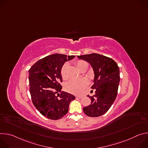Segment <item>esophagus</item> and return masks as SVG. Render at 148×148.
<instances>
[{"label": "esophagus", "instance_id": "1", "mask_svg": "<svg viewBox=\"0 0 148 148\" xmlns=\"http://www.w3.org/2000/svg\"><path fill=\"white\" fill-rule=\"evenodd\" d=\"M76 99H81L82 98V97H80V96H76Z\"/></svg>", "mask_w": 148, "mask_h": 148}]
</instances>
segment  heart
Returning a JSON list of instances; mask_svg holds the SVG:
<instances>
[{"label":"heart","instance_id":"1","mask_svg":"<svg viewBox=\"0 0 148 148\" xmlns=\"http://www.w3.org/2000/svg\"><path fill=\"white\" fill-rule=\"evenodd\" d=\"M86 62L82 60H77L75 64L79 70H81L84 65L86 64ZM68 64L65 63L61 69V75L62 79H66L68 78L67 74V70L68 68ZM88 84V81L86 78H81L77 79H71L65 84V90L69 93L80 95L83 92Z\"/></svg>","mask_w":148,"mask_h":148}]
</instances>
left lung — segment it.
Wrapping results in <instances>:
<instances>
[{
	"instance_id": "left-lung-1",
	"label": "left lung",
	"mask_w": 148,
	"mask_h": 148,
	"mask_svg": "<svg viewBox=\"0 0 148 148\" xmlns=\"http://www.w3.org/2000/svg\"><path fill=\"white\" fill-rule=\"evenodd\" d=\"M91 65L95 77L91 88L95 90L93 96L87 95L91 105L84 107L88 116L98 117L106 113L116 99L120 81L119 69L112 58L97 53L77 56Z\"/></svg>"
}]
</instances>
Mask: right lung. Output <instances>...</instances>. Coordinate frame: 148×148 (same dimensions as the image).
Masks as SVG:
<instances>
[{
    "mask_svg": "<svg viewBox=\"0 0 148 148\" xmlns=\"http://www.w3.org/2000/svg\"><path fill=\"white\" fill-rule=\"evenodd\" d=\"M74 56L55 54L37 61L29 71L32 101L41 114L52 120H58L67 114L69 105L75 97L61 92V69L64 62ZM57 93V95L56 94Z\"/></svg>",
    "mask_w": 148,
    "mask_h": 148,
    "instance_id": "right-lung-1",
    "label": "right lung"
}]
</instances>
